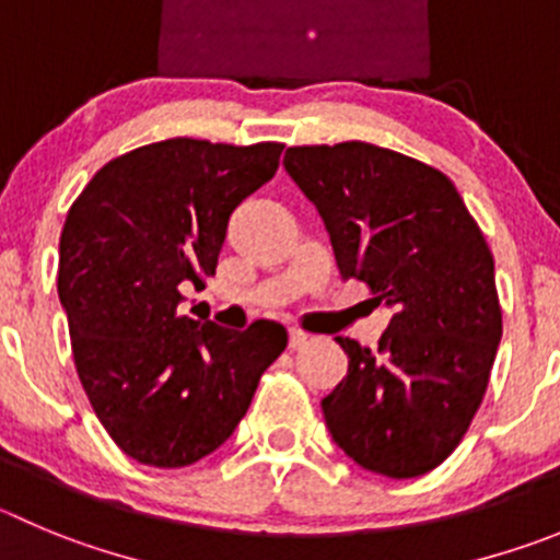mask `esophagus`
<instances>
[{
  "instance_id": "34e87169",
  "label": "esophagus",
  "mask_w": 560,
  "mask_h": 560,
  "mask_svg": "<svg viewBox=\"0 0 560 560\" xmlns=\"http://www.w3.org/2000/svg\"><path fill=\"white\" fill-rule=\"evenodd\" d=\"M306 342H310V334H304L301 328H292V331H290V348H292V351L304 348Z\"/></svg>"
}]
</instances>
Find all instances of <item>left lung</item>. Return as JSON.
<instances>
[{"mask_svg":"<svg viewBox=\"0 0 560 560\" xmlns=\"http://www.w3.org/2000/svg\"><path fill=\"white\" fill-rule=\"evenodd\" d=\"M284 168L320 212L342 279L395 312L378 351L337 337L348 375L320 404L328 433L370 472H431L467 433L503 337L492 250L453 182L398 151L292 145Z\"/></svg>","mask_w":560,"mask_h":560,"instance_id":"8db88e82","label":"left lung"}]
</instances>
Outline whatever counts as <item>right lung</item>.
Segmentation results:
<instances>
[{
  "instance_id": "obj_1",
  "label": "right lung",
  "mask_w": 560,
  "mask_h": 560,
  "mask_svg": "<svg viewBox=\"0 0 560 560\" xmlns=\"http://www.w3.org/2000/svg\"><path fill=\"white\" fill-rule=\"evenodd\" d=\"M281 143L171 138L115 156L60 234L57 295L77 373L129 458L176 469L234 433L287 348L284 326L229 331L182 315V287L215 276L234 209L273 179Z\"/></svg>"
}]
</instances>
